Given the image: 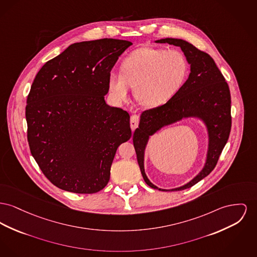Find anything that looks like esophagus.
I'll return each instance as SVG.
<instances>
[{"mask_svg":"<svg viewBox=\"0 0 257 257\" xmlns=\"http://www.w3.org/2000/svg\"><path fill=\"white\" fill-rule=\"evenodd\" d=\"M130 126H131V129L133 131L139 126V116L136 115V114L131 116V118H130Z\"/></svg>","mask_w":257,"mask_h":257,"instance_id":"1","label":"esophagus"}]
</instances>
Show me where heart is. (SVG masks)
<instances>
[{"label": "heart", "mask_w": 257, "mask_h": 257, "mask_svg": "<svg viewBox=\"0 0 257 257\" xmlns=\"http://www.w3.org/2000/svg\"><path fill=\"white\" fill-rule=\"evenodd\" d=\"M119 72L110 73L107 77L111 100L117 105L123 104L134 86L137 99L144 106L152 107L165 104L181 89L188 64L178 50L141 47L122 60Z\"/></svg>", "instance_id": "heart-1"}]
</instances>
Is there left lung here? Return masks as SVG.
Returning a JSON list of instances; mask_svg holds the SVG:
<instances>
[{
    "label": "left lung",
    "instance_id": "8db88e82",
    "mask_svg": "<svg viewBox=\"0 0 257 257\" xmlns=\"http://www.w3.org/2000/svg\"><path fill=\"white\" fill-rule=\"evenodd\" d=\"M155 43L180 46L190 65V74L181 89L166 104L143 111L139 127L133 135V144L146 183L151 188L162 191H179L206 178L216 165L231 130V96L224 76L208 53L181 39L166 38ZM183 118H198L206 126L208 151L205 164L187 184L177 189L162 190L154 186L145 175L144 151L151 136Z\"/></svg>",
    "mask_w": 257,
    "mask_h": 257
}]
</instances>
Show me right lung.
Wrapping results in <instances>:
<instances>
[{"instance_id":"1","label":"right lung","mask_w":257,"mask_h":257,"mask_svg":"<svg viewBox=\"0 0 257 257\" xmlns=\"http://www.w3.org/2000/svg\"><path fill=\"white\" fill-rule=\"evenodd\" d=\"M131 42L76 43L47 61L27 98L31 153L60 189L92 194L109 181L117 148L132 135L130 115L108 106L107 77Z\"/></svg>"}]
</instances>
